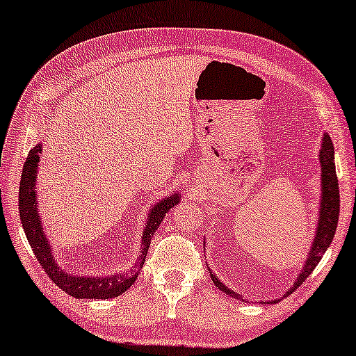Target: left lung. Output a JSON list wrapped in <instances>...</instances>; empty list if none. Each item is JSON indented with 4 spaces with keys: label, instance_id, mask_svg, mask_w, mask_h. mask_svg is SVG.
I'll use <instances>...</instances> for the list:
<instances>
[{
    "label": "left lung",
    "instance_id": "left-lung-1",
    "mask_svg": "<svg viewBox=\"0 0 356 356\" xmlns=\"http://www.w3.org/2000/svg\"><path fill=\"white\" fill-rule=\"evenodd\" d=\"M319 163H321V204H319V217H318V228H316V235L313 240V246H311L309 254L306 257L305 266L301 272L296 277L295 285L290 290H286L285 295H290L295 291L303 282L308 279L314 267L319 264L323 259L325 250H327L330 243L334 240L335 230H337L339 223V211H340V194H339V179L337 173H335V163H334V144L330 140L329 134L324 133L323 143H321L319 150ZM211 270V269H209ZM212 282L217 285L218 290L223 293L233 296V298L243 300L236 291L228 289V286L217 279L211 270ZM277 301V300H275ZM272 303V301H267Z\"/></svg>",
    "mask_w": 356,
    "mask_h": 356
}]
</instances>
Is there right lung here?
<instances>
[{
	"label": "right lung",
	"mask_w": 356,
	"mask_h": 356,
	"mask_svg": "<svg viewBox=\"0 0 356 356\" xmlns=\"http://www.w3.org/2000/svg\"><path fill=\"white\" fill-rule=\"evenodd\" d=\"M42 154V144H37L27 155L26 163H24L21 175V186H19V216H21L22 228L26 232V236L31 245L33 254L40 262L42 269H45L48 277L56 284L65 293L74 296V298H89V300H108L115 298L121 293H124L131 285L138 279L140 267L145 261L150 240L154 233L157 232L160 222L163 220L167 213L173 206L179 202V193H175L173 196L165 197L162 201L155 204L150 209L147 225L143 232V243H140V256L134 264V270L128 274H115L106 277H86V275H72L67 274L65 269H61L56 264L55 254H53L51 246L48 245L47 235L43 233L42 220L38 217L37 209V170Z\"/></svg>",
	"instance_id": "1"
}]
</instances>
